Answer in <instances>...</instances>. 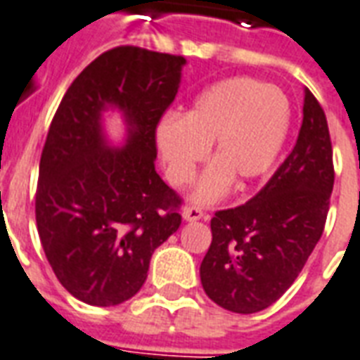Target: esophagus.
Masks as SVG:
<instances>
[{
  "mask_svg": "<svg viewBox=\"0 0 360 360\" xmlns=\"http://www.w3.org/2000/svg\"><path fill=\"white\" fill-rule=\"evenodd\" d=\"M182 217L186 220H190V222H193V220L207 219L205 212L201 211V209H199V207H195V205H188V207H186V209H184V211H182Z\"/></svg>",
  "mask_w": 360,
  "mask_h": 360,
  "instance_id": "1",
  "label": "esophagus"
}]
</instances>
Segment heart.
I'll use <instances>...</instances> for the list:
<instances>
[{
	"mask_svg": "<svg viewBox=\"0 0 360 360\" xmlns=\"http://www.w3.org/2000/svg\"><path fill=\"white\" fill-rule=\"evenodd\" d=\"M290 128V101L278 86L234 76L201 91L184 117L170 115L157 126V148L174 188H186L205 161L209 146L217 161L193 191L212 203L234 178L248 184L276 161Z\"/></svg>",
	"mask_w": 360,
	"mask_h": 360,
	"instance_id": "1",
	"label": "heart"
}]
</instances>
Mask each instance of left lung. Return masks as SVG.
Instances as JSON below:
<instances>
[{
  "instance_id": "obj_1",
  "label": "left lung",
  "mask_w": 360,
  "mask_h": 360,
  "mask_svg": "<svg viewBox=\"0 0 360 360\" xmlns=\"http://www.w3.org/2000/svg\"><path fill=\"white\" fill-rule=\"evenodd\" d=\"M332 190L326 115L305 90L303 124L288 159L255 198L211 219L212 241L199 269L207 295L240 314L282 297L324 232Z\"/></svg>"
}]
</instances>
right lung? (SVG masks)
Wrapping results in <instances>:
<instances>
[{"instance_id": "obj_1", "label": "right lung", "mask_w": 360, "mask_h": 360, "mask_svg": "<svg viewBox=\"0 0 360 360\" xmlns=\"http://www.w3.org/2000/svg\"><path fill=\"white\" fill-rule=\"evenodd\" d=\"M186 59L112 47L76 76L57 107L40 159L36 226L55 276L88 305L134 297L149 261L182 222V198L155 170L157 126ZM125 112L127 148L109 150L101 111Z\"/></svg>"}]
</instances>
